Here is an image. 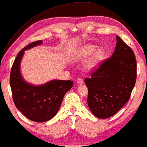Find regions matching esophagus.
I'll return each mask as SVG.
<instances>
[{"label":"esophagus","instance_id":"34e87169","mask_svg":"<svg viewBox=\"0 0 147 147\" xmlns=\"http://www.w3.org/2000/svg\"><path fill=\"white\" fill-rule=\"evenodd\" d=\"M76 83L78 84H82L83 83V80L81 79V78H78L77 80H76Z\"/></svg>","mask_w":147,"mask_h":147}]
</instances>
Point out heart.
<instances>
[{
	"instance_id": "heart-1",
	"label": "heart",
	"mask_w": 147,
	"mask_h": 147,
	"mask_svg": "<svg viewBox=\"0 0 147 147\" xmlns=\"http://www.w3.org/2000/svg\"><path fill=\"white\" fill-rule=\"evenodd\" d=\"M95 49H96V47L94 46V45H84V46L82 47V48L78 51L77 53H76V57L78 58L79 59H84V58L87 57L88 55H89L90 54H91L92 52H94ZM103 55H104V51H103L102 49H98V50L94 53L92 57L89 59V61H88L87 64H86V67L90 69L94 68L95 66L96 65V64L98 63V62L100 61V60L102 59Z\"/></svg>"
}]
</instances>
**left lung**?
<instances>
[{"label":"left lung","mask_w":147,"mask_h":147,"mask_svg":"<svg viewBox=\"0 0 147 147\" xmlns=\"http://www.w3.org/2000/svg\"><path fill=\"white\" fill-rule=\"evenodd\" d=\"M112 57L105 60L84 80L87 103L100 119L115 115L129 100L136 80V61L129 46L117 36Z\"/></svg>","instance_id":"1"}]
</instances>
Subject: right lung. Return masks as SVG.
<instances>
[{"instance_id":"right-lung-1","label":"right lung","mask_w":147,"mask_h":147,"mask_svg":"<svg viewBox=\"0 0 147 147\" xmlns=\"http://www.w3.org/2000/svg\"><path fill=\"white\" fill-rule=\"evenodd\" d=\"M41 43L42 40L34 41L24 47L14 59L10 74L14 105L27 119L37 123L48 121L55 117L64 96L73 85V82L70 80H53L35 86L23 80L20 72V63L24 51Z\"/></svg>"}]
</instances>
